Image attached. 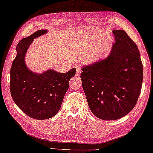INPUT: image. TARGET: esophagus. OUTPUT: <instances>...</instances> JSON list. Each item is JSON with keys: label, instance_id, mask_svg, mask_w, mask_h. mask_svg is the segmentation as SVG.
Masks as SVG:
<instances>
[{"label": "esophagus", "instance_id": "obj_1", "mask_svg": "<svg viewBox=\"0 0 153 153\" xmlns=\"http://www.w3.org/2000/svg\"><path fill=\"white\" fill-rule=\"evenodd\" d=\"M76 74L77 76H79V75L81 74V69L79 67H76Z\"/></svg>", "mask_w": 153, "mask_h": 153}]
</instances>
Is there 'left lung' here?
<instances>
[{
	"mask_svg": "<svg viewBox=\"0 0 153 153\" xmlns=\"http://www.w3.org/2000/svg\"><path fill=\"white\" fill-rule=\"evenodd\" d=\"M115 42L106 59L82 67L81 78L90 110L97 118L119 119L134 108L142 89L143 66L136 44L114 30Z\"/></svg>",
	"mask_w": 153,
	"mask_h": 153,
	"instance_id": "obj_1",
	"label": "left lung"
}]
</instances>
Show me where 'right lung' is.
<instances>
[{
	"instance_id": "right-lung-1",
	"label": "right lung",
	"mask_w": 153,
	"mask_h": 153,
	"mask_svg": "<svg viewBox=\"0 0 153 153\" xmlns=\"http://www.w3.org/2000/svg\"><path fill=\"white\" fill-rule=\"evenodd\" d=\"M47 32V30H40L19 41L10 71V91L13 101L27 116L38 120L51 118L57 113L70 79L76 74L75 68L66 73L50 69L39 74L27 67L25 56L29 46L34 39Z\"/></svg>"
}]
</instances>
